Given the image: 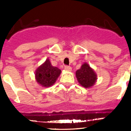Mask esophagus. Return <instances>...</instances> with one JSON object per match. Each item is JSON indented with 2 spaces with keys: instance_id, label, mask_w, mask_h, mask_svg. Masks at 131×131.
<instances>
[{
  "instance_id": "34e87169",
  "label": "esophagus",
  "mask_w": 131,
  "mask_h": 131,
  "mask_svg": "<svg viewBox=\"0 0 131 131\" xmlns=\"http://www.w3.org/2000/svg\"><path fill=\"white\" fill-rule=\"evenodd\" d=\"M64 69L66 70V71H71V68L70 66H66L64 67Z\"/></svg>"
}]
</instances>
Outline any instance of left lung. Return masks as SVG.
Returning a JSON list of instances; mask_svg holds the SVG:
<instances>
[{
	"instance_id": "8db88e82",
	"label": "left lung",
	"mask_w": 131,
	"mask_h": 131,
	"mask_svg": "<svg viewBox=\"0 0 131 131\" xmlns=\"http://www.w3.org/2000/svg\"><path fill=\"white\" fill-rule=\"evenodd\" d=\"M76 77L79 84L84 88H90L95 84L97 75L87 63H84L76 71Z\"/></svg>"
}]
</instances>
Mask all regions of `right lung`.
<instances>
[{"label": "right lung", "instance_id": "add662e5", "mask_svg": "<svg viewBox=\"0 0 131 131\" xmlns=\"http://www.w3.org/2000/svg\"><path fill=\"white\" fill-rule=\"evenodd\" d=\"M60 73L61 70L56 67L52 66L48 58L35 71V79L41 86L49 87L55 83Z\"/></svg>", "mask_w": 131, "mask_h": 131}]
</instances>
